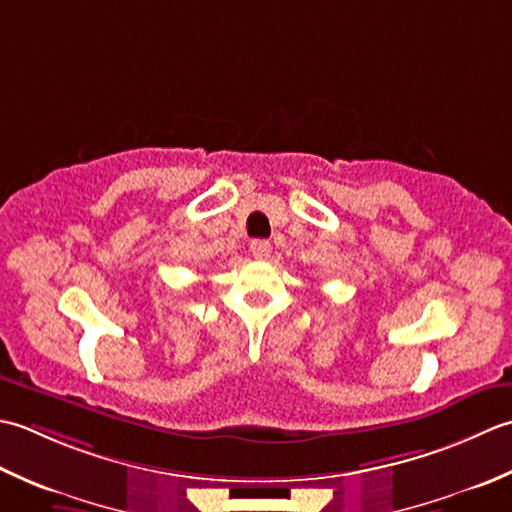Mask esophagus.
Returning a JSON list of instances; mask_svg holds the SVG:
<instances>
[{
	"mask_svg": "<svg viewBox=\"0 0 512 512\" xmlns=\"http://www.w3.org/2000/svg\"><path fill=\"white\" fill-rule=\"evenodd\" d=\"M249 249H252V256L256 260H265L269 258L271 254V243L269 241H252V245H249Z\"/></svg>",
	"mask_w": 512,
	"mask_h": 512,
	"instance_id": "esophagus-1",
	"label": "esophagus"
}]
</instances>
